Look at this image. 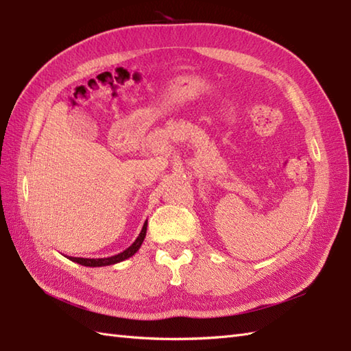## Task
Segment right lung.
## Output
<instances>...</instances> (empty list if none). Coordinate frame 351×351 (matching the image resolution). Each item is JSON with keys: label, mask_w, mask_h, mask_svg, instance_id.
<instances>
[{"label": "right lung", "mask_w": 351, "mask_h": 351, "mask_svg": "<svg viewBox=\"0 0 351 351\" xmlns=\"http://www.w3.org/2000/svg\"><path fill=\"white\" fill-rule=\"evenodd\" d=\"M146 229H147V220L145 221L143 228H141V232L136 238V241H134L128 249H125L123 252L117 253V255L108 256V258H96V259L95 258H75V256H68V258L72 261V263H77V264H81L84 267H106V265H113L117 263H122V261L131 258L134 253L138 252L141 244H143V241H145Z\"/></svg>", "instance_id": "right-lung-1"}]
</instances>
